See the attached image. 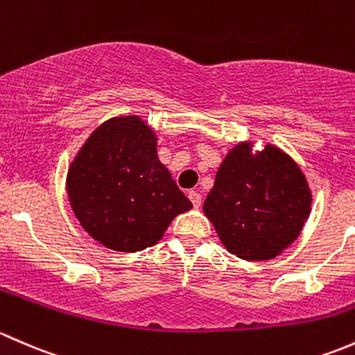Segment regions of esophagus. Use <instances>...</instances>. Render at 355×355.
Masks as SVG:
<instances>
[{
    "label": "esophagus",
    "instance_id": "obj_1",
    "mask_svg": "<svg viewBox=\"0 0 355 355\" xmlns=\"http://www.w3.org/2000/svg\"><path fill=\"white\" fill-rule=\"evenodd\" d=\"M188 198L191 200L193 207L200 208V205H202V195H200L198 191H189V193H188Z\"/></svg>",
    "mask_w": 355,
    "mask_h": 355
}]
</instances>
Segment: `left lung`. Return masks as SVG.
Returning a JSON list of instances; mask_svg holds the SVG:
<instances>
[{
  "label": "left lung",
  "instance_id": "1",
  "mask_svg": "<svg viewBox=\"0 0 355 355\" xmlns=\"http://www.w3.org/2000/svg\"><path fill=\"white\" fill-rule=\"evenodd\" d=\"M311 189L297 164L273 145L239 144L215 176L203 211L229 253L248 261L275 258L301 234Z\"/></svg>",
  "mask_w": 355,
  "mask_h": 355
}]
</instances>
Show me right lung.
I'll return each mask as SVG.
<instances>
[{"instance_id":"right-lung-1","label":"right lung","mask_w":355,"mask_h":355,"mask_svg":"<svg viewBox=\"0 0 355 355\" xmlns=\"http://www.w3.org/2000/svg\"><path fill=\"white\" fill-rule=\"evenodd\" d=\"M67 191L82 227L121 253L157 244L173 218L193 208L138 116L112 118L90 135L69 166Z\"/></svg>"}]
</instances>
